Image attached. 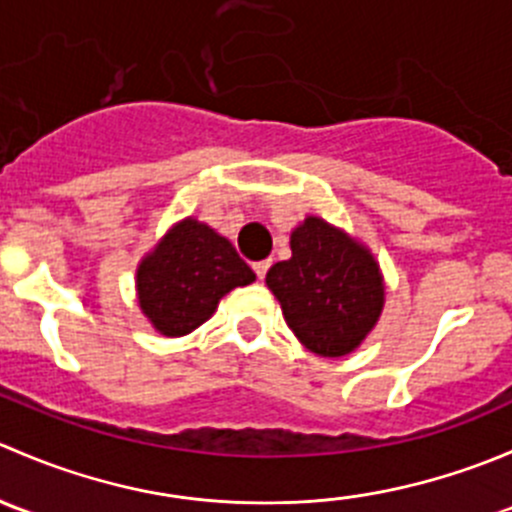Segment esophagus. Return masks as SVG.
<instances>
[{
	"label": "esophagus",
	"mask_w": 512,
	"mask_h": 512,
	"mask_svg": "<svg viewBox=\"0 0 512 512\" xmlns=\"http://www.w3.org/2000/svg\"><path fill=\"white\" fill-rule=\"evenodd\" d=\"M270 265H272V260H262V262H255V265H252V270H255L257 280H265V275H267V270H270Z\"/></svg>",
	"instance_id": "esophagus-1"
}]
</instances>
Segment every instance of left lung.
<instances>
[{
  "mask_svg": "<svg viewBox=\"0 0 512 512\" xmlns=\"http://www.w3.org/2000/svg\"><path fill=\"white\" fill-rule=\"evenodd\" d=\"M292 257L267 272L294 337L319 356L354 352L384 307L374 257L337 227L307 218L292 232Z\"/></svg>",
  "mask_w": 512,
  "mask_h": 512,
  "instance_id": "left-lung-1",
  "label": "left lung"
}]
</instances>
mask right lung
I'll list each match as a JSON object with an SVG mask.
<instances>
[{
  "label": "right lung",
  "instance_id": "add662e5",
  "mask_svg": "<svg viewBox=\"0 0 512 512\" xmlns=\"http://www.w3.org/2000/svg\"><path fill=\"white\" fill-rule=\"evenodd\" d=\"M255 280L213 227L183 220L138 267V302L143 314L165 337H183L210 319L230 289Z\"/></svg>",
  "mask_w": 512,
  "mask_h": 512
}]
</instances>
